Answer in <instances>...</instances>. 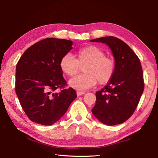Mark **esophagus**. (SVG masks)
<instances>
[{
  "mask_svg": "<svg viewBox=\"0 0 158 158\" xmlns=\"http://www.w3.org/2000/svg\"><path fill=\"white\" fill-rule=\"evenodd\" d=\"M85 93V92L84 91H80V90H77V94L78 96H81V95H83Z\"/></svg>",
  "mask_w": 158,
  "mask_h": 158,
  "instance_id": "34e87169",
  "label": "esophagus"
}]
</instances>
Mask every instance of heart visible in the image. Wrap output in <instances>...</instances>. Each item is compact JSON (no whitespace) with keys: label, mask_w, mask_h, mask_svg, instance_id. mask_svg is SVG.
Masks as SVG:
<instances>
[{"label":"heart","mask_w":158,"mask_h":158,"mask_svg":"<svg viewBox=\"0 0 158 158\" xmlns=\"http://www.w3.org/2000/svg\"><path fill=\"white\" fill-rule=\"evenodd\" d=\"M101 49L94 45L80 48L76 52V58L66 53L60 60V67L64 74L73 77L83 67L85 73L77 75L70 80V87L83 90L96 84L105 85L110 81L115 71V63L110 57L105 56Z\"/></svg>","instance_id":"1"}]
</instances>
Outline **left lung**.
<instances>
[{"instance_id":"left-lung-1","label":"left lung","mask_w":158,"mask_h":158,"mask_svg":"<svg viewBox=\"0 0 158 158\" xmlns=\"http://www.w3.org/2000/svg\"><path fill=\"white\" fill-rule=\"evenodd\" d=\"M106 43L115 57V71L110 81L96 92V105L92 112L107 126L126 122L132 115L144 90L143 69L140 60L130 47L114 36L91 40Z\"/></svg>"}]
</instances>
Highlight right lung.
<instances>
[{"instance_id": "obj_1", "label": "right lung", "mask_w": 158, "mask_h": 158, "mask_svg": "<svg viewBox=\"0 0 158 158\" xmlns=\"http://www.w3.org/2000/svg\"><path fill=\"white\" fill-rule=\"evenodd\" d=\"M72 45L70 40L43 39L26 49L17 64L15 92L32 122L52 125L77 98L75 90L66 88L60 67V60L72 49Z\"/></svg>"}]
</instances>
